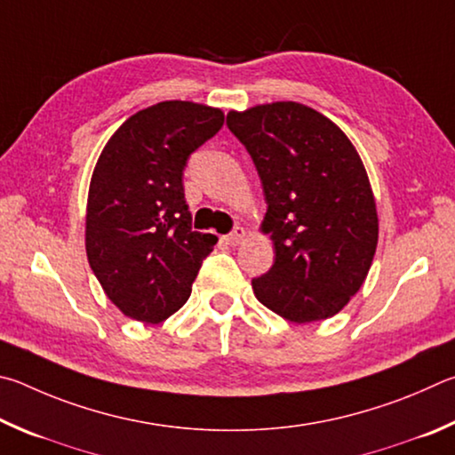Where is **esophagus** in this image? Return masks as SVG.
Instances as JSON below:
<instances>
[{
	"label": "esophagus",
	"mask_w": 455,
	"mask_h": 455,
	"mask_svg": "<svg viewBox=\"0 0 455 455\" xmlns=\"http://www.w3.org/2000/svg\"><path fill=\"white\" fill-rule=\"evenodd\" d=\"M243 237H245V229L242 226H237V228H234L232 234L226 235V243L228 245H240L243 242Z\"/></svg>",
	"instance_id": "1"
}]
</instances>
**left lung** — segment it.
Returning <instances> with one entry per match:
<instances>
[{"label": "left lung", "mask_w": 455, "mask_h": 455, "mask_svg": "<svg viewBox=\"0 0 455 455\" xmlns=\"http://www.w3.org/2000/svg\"><path fill=\"white\" fill-rule=\"evenodd\" d=\"M228 127L256 164L275 261L256 298L293 323L336 315L362 288L378 248V210L354 143L320 111L275 101L229 111Z\"/></svg>", "instance_id": "obj_1"}]
</instances>
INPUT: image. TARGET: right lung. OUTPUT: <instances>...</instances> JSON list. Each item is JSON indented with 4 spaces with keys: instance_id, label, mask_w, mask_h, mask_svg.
I'll list each match as a JSON object with an SVG mask.
<instances>
[{
    "instance_id": "right-lung-1",
    "label": "right lung",
    "mask_w": 455,
    "mask_h": 455,
    "mask_svg": "<svg viewBox=\"0 0 455 455\" xmlns=\"http://www.w3.org/2000/svg\"><path fill=\"white\" fill-rule=\"evenodd\" d=\"M223 125V111L159 101L117 127L87 194L85 251L111 304L159 323L186 304L218 237L191 229L183 194L188 157Z\"/></svg>"
}]
</instances>
